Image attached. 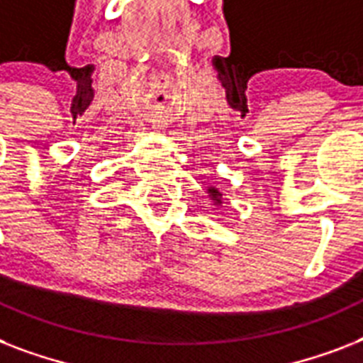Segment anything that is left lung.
<instances>
[{
  "instance_id": "1",
  "label": "left lung",
  "mask_w": 363,
  "mask_h": 363,
  "mask_svg": "<svg viewBox=\"0 0 363 363\" xmlns=\"http://www.w3.org/2000/svg\"><path fill=\"white\" fill-rule=\"evenodd\" d=\"M209 194H211V198L215 199L216 203H222L220 198H222V194L218 192V190H215V188H209Z\"/></svg>"
}]
</instances>
